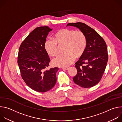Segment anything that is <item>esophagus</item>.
I'll return each instance as SVG.
<instances>
[{
	"mask_svg": "<svg viewBox=\"0 0 122 122\" xmlns=\"http://www.w3.org/2000/svg\"><path fill=\"white\" fill-rule=\"evenodd\" d=\"M63 69H65V70H67L69 68V67H63L62 68Z\"/></svg>",
	"mask_w": 122,
	"mask_h": 122,
	"instance_id": "esophagus-1",
	"label": "esophagus"
}]
</instances>
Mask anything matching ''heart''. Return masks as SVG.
Returning a JSON list of instances; mask_svg holds the SVG:
<instances>
[{
	"instance_id": "1",
	"label": "heart",
	"mask_w": 122,
	"mask_h": 122,
	"mask_svg": "<svg viewBox=\"0 0 122 122\" xmlns=\"http://www.w3.org/2000/svg\"><path fill=\"white\" fill-rule=\"evenodd\" d=\"M53 39L47 40L44 48L47 53L51 56L57 54V44H65L64 51L65 53L58 55L52 60L55 66L66 67L71 65L75 60V56L80 57L84 53L87 41L84 34L81 31H75L67 28L62 29L55 34Z\"/></svg>"
}]
</instances>
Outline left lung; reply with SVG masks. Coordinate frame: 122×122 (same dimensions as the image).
Here are the masks:
<instances>
[{"instance_id":"1","label":"left lung","mask_w":122,"mask_h":122,"mask_svg":"<svg viewBox=\"0 0 122 122\" xmlns=\"http://www.w3.org/2000/svg\"><path fill=\"white\" fill-rule=\"evenodd\" d=\"M68 25L78 28L87 41L84 53L75 63L77 74L73 80L81 87H91L99 82L105 70L108 60L107 45L94 29L84 23H69Z\"/></svg>"}]
</instances>
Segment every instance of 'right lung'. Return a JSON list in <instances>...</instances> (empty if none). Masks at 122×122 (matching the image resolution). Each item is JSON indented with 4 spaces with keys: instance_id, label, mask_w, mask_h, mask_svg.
I'll list each match as a JSON object with an SVG mask.
<instances>
[{
    "instance_id": "1",
    "label": "right lung",
    "mask_w": 122,
    "mask_h": 122,
    "mask_svg": "<svg viewBox=\"0 0 122 122\" xmlns=\"http://www.w3.org/2000/svg\"><path fill=\"white\" fill-rule=\"evenodd\" d=\"M51 30L48 26L37 27L22 42L19 50L18 64L22 78L30 88L39 92L50 90L56 82L58 68L46 69L50 59L44 43Z\"/></svg>"
}]
</instances>
